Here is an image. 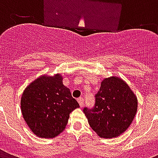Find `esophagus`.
I'll return each instance as SVG.
<instances>
[{
    "label": "esophagus",
    "instance_id": "obj_1",
    "mask_svg": "<svg viewBox=\"0 0 158 158\" xmlns=\"http://www.w3.org/2000/svg\"><path fill=\"white\" fill-rule=\"evenodd\" d=\"M78 102H79V106H80V107H83V106H84V105H85V102H84V99H83V98H79V99L78 100Z\"/></svg>",
    "mask_w": 158,
    "mask_h": 158
}]
</instances>
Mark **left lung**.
Returning a JSON list of instances; mask_svg holds the SVG:
<instances>
[{"mask_svg": "<svg viewBox=\"0 0 158 158\" xmlns=\"http://www.w3.org/2000/svg\"><path fill=\"white\" fill-rule=\"evenodd\" d=\"M95 106L84 108L89 126L102 138H114L127 130L137 112L138 101L125 81L106 78L96 94Z\"/></svg>", "mask_w": 158, "mask_h": 158, "instance_id": "obj_1", "label": "left lung"}]
</instances>
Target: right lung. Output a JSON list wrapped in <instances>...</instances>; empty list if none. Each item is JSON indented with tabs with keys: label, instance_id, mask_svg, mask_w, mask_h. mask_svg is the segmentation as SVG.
<instances>
[{
	"label": "right lung",
	"instance_id": "add662e5",
	"mask_svg": "<svg viewBox=\"0 0 158 158\" xmlns=\"http://www.w3.org/2000/svg\"><path fill=\"white\" fill-rule=\"evenodd\" d=\"M79 106L60 73L39 77L26 87L21 98L23 119L40 138H54L62 133L69 114Z\"/></svg>",
	"mask_w": 158,
	"mask_h": 158
}]
</instances>
